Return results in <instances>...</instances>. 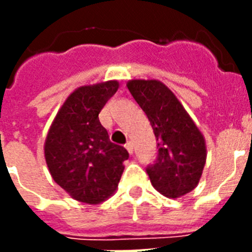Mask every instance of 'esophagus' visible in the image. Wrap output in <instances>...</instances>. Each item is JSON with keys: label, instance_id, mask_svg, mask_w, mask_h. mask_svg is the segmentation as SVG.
<instances>
[{"label": "esophagus", "instance_id": "obj_1", "mask_svg": "<svg viewBox=\"0 0 252 252\" xmlns=\"http://www.w3.org/2000/svg\"><path fill=\"white\" fill-rule=\"evenodd\" d=\"M126 149L128 150V153L129 154H133V145H132V142H126Z\"/></svg>", "mask_w": 252, "mask_h": 252}]
</instances>
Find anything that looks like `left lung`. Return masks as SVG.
<instances>
[{
    "instance_id": "left-lung-1",
    "label": "left lung",
    "mask_w": 252,
    "mask_h": 252,
    "mask_svg": "<svg viewBox=\"0 0 252 252\" xmlns=\"http://www.w3.org/2000/svg\"><path fill=\"white\" fill-rule=\"evenodd\" d=\"M126 87L149 119L158 141L156 163L146 168L153 187L178 199L199 184L207 161L205 138L175 94L158 80H130Z\"/></svg>"
}]
</instances>
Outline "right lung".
<instances>
[{
    "instance_id": "obj_1",
    "label": "right lung",
    "mask_w": 252,
    "mask_h": 252,
    "mask_svg": "<svg viewBox=\"0 0 252 252\" xmlns=\"http://www.w3.org/2000/svg\"><path fill=\"white\" fill-rule=\"evenodd\" d=\"M118 81L81 86L53 119L44 142V157L53 180L73 199L96 205L118 189L129 154L110 141L98 115L118 91Z\"/></svg>"
}]
</instances>
